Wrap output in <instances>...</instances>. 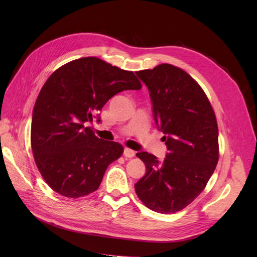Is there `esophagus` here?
<instances>
[{"label": "esophagus", "instance_id": "esophagus-1", "mask_svg": "<svg viewBox=\"0 0 257 257\" xmlns=\"http://www.w3.org/2000/svg\"><path fill=\"white\" fill-rule=\"evenodd\" d=\"M123 155H124V157H125V158H133L134 155H135V151L130 149V148H124Z\"/></svg>", "mask_w": 257, "mask_h": 257}]
</instances>
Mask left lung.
<instances>
[{"label":"left lung","mask_w":257,"mask_h":257,"mask_svg":"<svg viewBox=\"0 0 257 257\" xmlns=\"http://www.w3.org/2000/svg\"><path fill=\"white\" fill-rule=\"evenodd\" d=\"M149 90L153 118L167 147L164 161L148 152L137 157L146 174L137 196L153 211L174 213L205 189L219 160V131L205 92L181 68L161 64L136 72Z\"/></svg>","instance_id":"1"}]
</instances>
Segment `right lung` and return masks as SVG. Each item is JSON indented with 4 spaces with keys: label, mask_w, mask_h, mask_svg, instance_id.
<instances>
[{
    "label": "right lung",
    "mask_w": 257,
    "mask_h": 257,
    "mask_svg": "<svg viewBox=\"0 0 257 257\" xmlns=\"http://www.w3.org/2000/svg\"><path fill=\"white\" fill-rule=\"evenodd\" d=\"M141 89L133 72L93 57L68 62L49 77L34 105L31 146L53 191L78 198L98 189L123 147L99 139L85 123L99 121L98 111L115 94Z\"/></svg>",
    "instance_id": "obj_1"
}]
</instances>
